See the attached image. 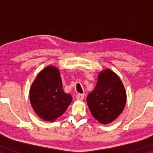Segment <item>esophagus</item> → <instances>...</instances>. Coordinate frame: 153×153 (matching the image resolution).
<instances>
[{
    "mask_svg": "<svg viewBox=\"0 0 153 153\" xmlns=\"http://www.w3.org/2000/svg\"><path fill=\"white\" fill-rule=\"evenodd\" d=\"M84 99V95L83 94H78V95H76V99L78 101H82Z\"/></svg>",
    "mask_w": 153,
    "mask_h": 153,
    "instance_id": "34e87169",
    "label": "esophagus"
}]
</instances>
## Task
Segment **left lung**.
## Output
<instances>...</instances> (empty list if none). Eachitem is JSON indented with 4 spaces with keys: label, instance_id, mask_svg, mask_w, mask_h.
I'll return each mask as SVG.
<instances>
[{
    "label": "left lung",
    "instance_id": "left-lung-1",
    "mask_svg": "<svg viewBox=\"0 0 153 153\" xmlns=\"http://www.w3.org/2000/svg\"><path fill=\"white\" fill-rule=\"evenodd\" d=\"M126 101L125 88L118 75L110 69L100 72L94 90L87 96L93 117L101 124H109L122 114Z\"/></svg>",
    "mask_w": 153,
    "mask_h": 153
}]
</instances>
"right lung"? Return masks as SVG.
Here are the masks:
<instances>
[{
	"mask_svg": "<svg viewBox=\"0 0 153 153\" xmlns=\"http://www.w3.org/2000/svg\"><path fill=\"white\" fill-rule=\"evenodd\" d=\"M31 107L40 119L53 122L65 113L72 102L71 95L64 92L60 73L49 65L40 72L29 90Z\"/></svg>",
	"mask_w": 153,
	"mask_h": 153,
	"instance_id": "add662e5",
	"label": "right lung"
}]
</instances>
